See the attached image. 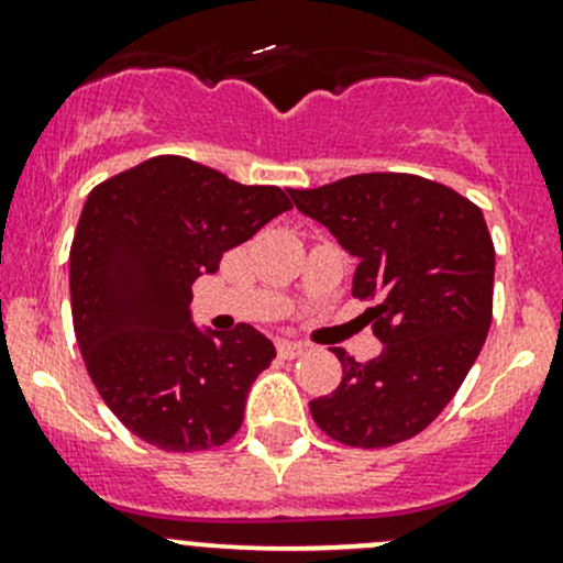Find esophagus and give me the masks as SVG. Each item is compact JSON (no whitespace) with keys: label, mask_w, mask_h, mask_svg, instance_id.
I'll return each instance as SVG.
<instances>
[{"label":"esophagus","mask_w":563,"mask_h":563,"mask_svg":"<svg viewBox=\"0 0 563 563\" xmlns=\"http://www.w3.org/2000/svg\"><path fill=\"white\" fill-rule=\"evenodd\" d=\"M305 351H307L305 342H297V340H280V342H277V353H280L283 358H297Z\"/></svg>","instance_id":"obj_1"}]
</instances>
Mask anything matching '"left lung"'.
<instances>
[{"label": "left lung", "mask_w": 563, "mask_h": 563, "mask_svg": "<svg viewBox=\"0 0 563 563\" xmlns=\"http://www.w3.org/2000/svg\"><path fill=\"white\" fill-rule=\"evenodd\" d=\"M356 256L353 297L380 356L358 364L334 347L340 386L310 401L312 421L351 448H388L434 421L464 383L490 327L494 242L481 207L401 173L351 175L288 191Z\"/></svg>", "instance_id": "left-lung-1"}]
</instances>
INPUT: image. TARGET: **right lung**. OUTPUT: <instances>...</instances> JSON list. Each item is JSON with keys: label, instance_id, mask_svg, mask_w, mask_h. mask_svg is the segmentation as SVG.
Returning <instances> with one entry per match:
<instances>
[{"label": "right lung", "instance_id": "right-lung-1", "mask_svg": "<svg viewBox=\"0 0 563 563\" xmlns=\"http://www.w3.org/2000/svg\"><path fill=\"white\" fill-rule=\"evenodd\" d=\"M286 210L277 186L183 156L147 158L88 194L69 251L75 336L104 405L140 440L194 453L236 434L275 345L247 323L199 329L191 286Z\"/></svg>", "mask_w": 563, "mask_h": 563}]
</instances>
